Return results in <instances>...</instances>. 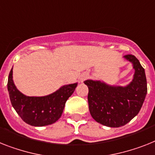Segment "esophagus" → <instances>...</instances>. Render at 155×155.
<instances>
[{"instance_id": "1", "label": "esophagus", "mask_w": 155, "mask_h": 155, "mask_svg": "<svg viewBox=\"0 0 155 155\" xmlns=\"http://www.w3.org/2000/svg\"><path fill=\"white\" fill-rule=\"evenodd\" d=\"M88 77H89V74L85 73V74H83L81 75V78H80V81L81 82H83L85 80L86 78H88Z\"/></svg>"}]
</instances>
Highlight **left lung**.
Segmentation results:
<instances>
[{
    "label": "left lung",
    "instance_id": "8db88e82",
    "mask_svg": "<svg viewBox=\"0 0 155 155\" xmlns=\"http://www.w3.org/2000/svg\"><path fill=\"white\" fill-rule=\"evenodd\" d=\"M124 58L131 62L135 70L127 85H109L92 79L84 81L89 88L88 102L92 117L110 127L124 126L137 116L147 93L145 70L139 60L132 54L124 55Z\"/></svg>",
    "mask_w": 155,
    "mask_h": 155
}]
</instances>
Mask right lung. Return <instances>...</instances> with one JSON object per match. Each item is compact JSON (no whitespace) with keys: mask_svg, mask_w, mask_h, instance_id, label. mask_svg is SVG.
<instances>
[{"mask_svg":"<svg viewBox=\"0 0 155 155\" xmlns=\"http://www.w3.org/2000/svg\"><path fill=\"white\" fill-rule=\"evenodd\" d=\"M78 82L61 86L43 97L24 95L14 84L12 69L8 75V91L12 105L24 122L34 127L52 124L61 117L65 104L74 92Z\"/></svg>","mask_w":155,"mask_h":155,"instance_id":"1","label":"right lung"}]
</instances>
